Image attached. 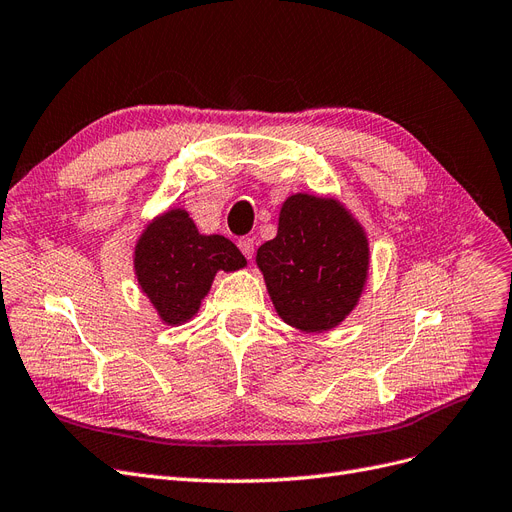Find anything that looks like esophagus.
I'll return each instance as SVG.
<instances>
[{
    "instance_id": "esophagus-1",
    "label": "esophagus",
    "mask_w": 512,
    "mask_h": 512,
    "mask_svg": "<svg viewBox=\"0 0 512 512\" xmlns=\"http://www.w3.org/2000/svg\"><path fill=\"white\" fill-rule=\"evenodd\" d=\"M238 246H240V251L246 259H253V255H255V240L253 238H242L238 242Z\"/></svg>"
}]
</instances>
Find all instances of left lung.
<instances>
[{"label": "left lung", "mask_w": 512, "mask_h": 512, "mask_svg": "<svg viewBox=\"0 0 512 512\" xmlns=\"http://www.w3.org/2000/svg\"><path fill=\"white\" fill-rule=\"evenodd\" d=\"M363 225L337 198L293 194L280 208L276 238L257 249V268L287 325L325 333L356 308L369 276Z\"/></svg>", "instance_id": "1"}]
</instances>
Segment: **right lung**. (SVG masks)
<instances>
[{
  "mask_svg": "<svg viewBox=\"0 0 512 512\" xmlns=\"http://www.w3.org/2000/svg\"><path fill=\"white\" fill-rule=\"evenodd\" d=\"M132 266L162 323L179 327L198 314L217 272L242 270L246 259L225 236L200 234L185 208L177 206L145 225Z\"/></svg>",
  "mask_w": 512,
  "mask_h": 512,
  "instance_id": "right-lung-1",
  "label": "right lung"
}]
</instances>
